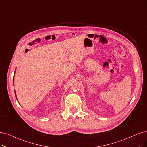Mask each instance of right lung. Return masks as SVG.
I'll return each instance as SVG.
<instances>
[{
	"label": "right lung",
	"mask_w": 147,
	"mask_h": 147,
	"mask_svg": "<svg viewBox=\"0 0 147 147\" xmlns=\"http://www.w3.org/2000/svg\"><path fill=\"white\" fill-rule=\"evenodd\" d=\"M15 95H16V93H15Z\"/></svg>",
	"instance_id": "right-lung-1"
}]
</instances>
